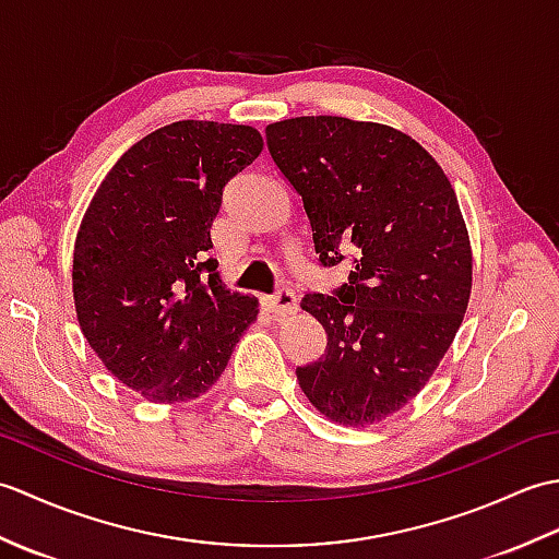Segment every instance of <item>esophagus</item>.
<instances>
[{
	"label": "esophagus",
	"mask_w": 559,
	"mask_h": 559,
	"mask_svg": "<svg viewBox=\"0 0 559 559\" xmlns=\"http://www.w3.org/2000/svg\"><path fill=\"white\" fill-rule=\"evenodd\" d=\"M266 310L273 317H288L298 312V298H295V293L288 288H281L266 298Z\"/></svg>",
	"instance_id": "1"
}]
</instances>
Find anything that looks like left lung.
Masks as SVG:
<instances>
[{"label": "left lung", "mask_w": 559, "mask_h": 559, "mask_svg": "<svg viewBox=\"0 0 559 559\" xmlns=\"http://www.w3.org/2000/svg\"><path fill=\"white\" fill-rule=\"evenodd\" d=\"M273 163L302 199L319 264L350 252L348 283L300 307L326 350L298 367L312 406L338 425L389 418L427 384L463 322L473 257L454 187L418 141L348 117L266 127Z\"/></svg>", "instance_id": "1"}]
</instances>
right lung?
Returning <instances> with one entry per match:
<instances>
[{"mask_svg":"<svg viewBox=\"0 0 559 559\" xmlns=\"http://www.w3.org/2000/svg\"><path fill=\"white\" fill-rule=\"evenodd\" d=\"M264 148L252 127L182 120L144 136L105 175L74 245L79 326L103 365L153 403L206 394L257 300L206 259L223 187Z\"/></svg>","mask_w":559,"mask_h":559,"instance_id":"obj_1","label":"right lung"}]
</instances>
